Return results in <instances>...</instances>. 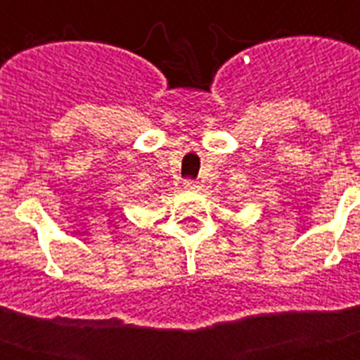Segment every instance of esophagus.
Masks as SVG:
<instances>
[{"label": "esophagus", "mask_w": 360, "mask_h": 360, "mask_svg": "<svg viewBox=\"0 0 360 360\" xmlns=\"http://www.w3.org/2000/svg\"><path fill=\"white\" fill-rule=\"evenodd\" d=\"M186 191H189V193H198L200 191V186H198V182H193V180H187L186 182Z\"/></svg>", "instance_id": "34e87169"}]
</instances>
